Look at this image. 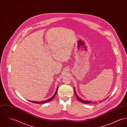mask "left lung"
Segmentation results:
<instances>
[{
  "label": "left lung",
  "instance_id": "left-lung-1",
  "mask_svg": "<svg viewBox=\"0 0 127 127\" xmlns=\"http://www.w3.org/2000/svg\"><path fill=\"white\" fill-rule=\"evenodd\" d=\"M74 90H75V95H76V98H77V99L78 100V101H81V102H83V103H87V104H93V103H97V102L96 101H85V100H82V99H81L79 96H78V95H77V94L76 93V90H75V88L74 89ZM102 101H103V100L102 101H100V102L101 103V102H102Z\"/></svg>",
  "mask_w": 127,
  "mask_h": 127
}]
</instances>
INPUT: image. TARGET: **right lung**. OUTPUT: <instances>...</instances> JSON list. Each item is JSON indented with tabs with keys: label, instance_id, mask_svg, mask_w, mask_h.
<instances>
[{
	"label": "right lung",
	"instance_id": "add662e5",
	"mask_svg": "<svg viewBox=\"0 0 127 127\" xmlns=\"http://www.w3.org/2000/svg\"><path fill=\"white\" fill-rule=\"evenodd\" d=\"M58 87H57V90H56V91L55 93H54V94L52 96V97H51V98L49 99H48V100H45V101H31V102H33V103H37V104L44 103L47 102H48V101H51V100H52L54 98V97H55V95H56V94L57 93V92H58Z\"/></svg>",
	"mask_w": 127,
	"mask_h": 127
}]
</instances>
